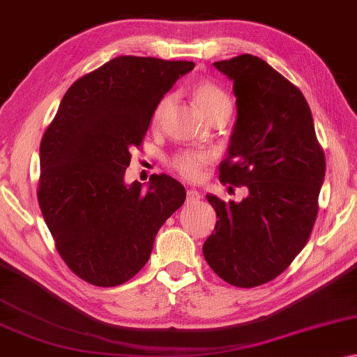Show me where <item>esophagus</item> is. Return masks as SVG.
<instances>
[{
  "instance_id": "esophagus-1",
  "label": "esophagus",
  "mask_w": 357,
  "mask_h": 357,
  "mask_svg": "<svg viewBox=\"0 0 357 357\" xmlns=\"http://www.w3.org/2000/svg\"><path fill=\"white\" fill-rule=\"evenodd\" d=\"M201 199V193L195 188H191L186 191V201L188 202H195V201H199Z\"/></svg>"
}]
</instances>
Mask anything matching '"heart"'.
<instances>
[{
	"instance_id": "heart-1",
	"label": "heart",
	"mask_w": 357,
	"mask_h": 357,
	"mask_svg": "<svg viewBox=\"0 0 357 357\" xmlns=\"http://www.w3.org/2000/svg\"><path fill=\"white\" fill-rule=\"evenodd\" d=\"M193 97L196 102V107L199 112L204 114L213 112V109L229 107V98L217 84L211 83V81H199L193 87ZM167 100H162V103L156 109V118L162 114V109L166 107ZM212 155L206 150H185L177 153L172 158V167L180 175H183L188 180H197L204 174V167L211 162Z\"/></svg>"
}]
</instances>
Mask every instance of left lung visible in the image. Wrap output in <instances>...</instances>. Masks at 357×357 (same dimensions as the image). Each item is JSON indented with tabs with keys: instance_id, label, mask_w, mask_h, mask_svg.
<instances>
[{
	"instance_id": "1",
	"label": "left lung",
	"mask_w": 357,
	"mask_h": 357,
	"mask_svg": "<svg viewBox=\"0 0 357 357\" xmlns=\"http://www.w3.org/2000/svg\"><path fill=\"white\" fill-rule=\"evenodd\" d=\"M233 81L236 123L223 185L245 186L241 202L207 195L215 229L202 245L209 266L236 287L279 276L308 243L326 175L324 151L303 94L260 57L213 62Z\"/></svg>"
}]
</instances>
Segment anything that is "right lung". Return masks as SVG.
<instances>
[{
	"label": "right lung",
	"mask_w": 357,
	"mask_h": 357,
	"mask_svg": "<svg viewBox=\"0 0 357 357\" xmlns=\"http://www.w3.org/2000/svg\"><path fill=\"white\" fill-rule=\"evenodd\" d=\"M195 68L186 60L121 56L71 84L40 146L38 201L76 276L114 287L145 266L160 228L185 202L182 183L124 182L130 150L164 94Z\"/></svg>",
	"instance_id": "1"
}]
</instances>
